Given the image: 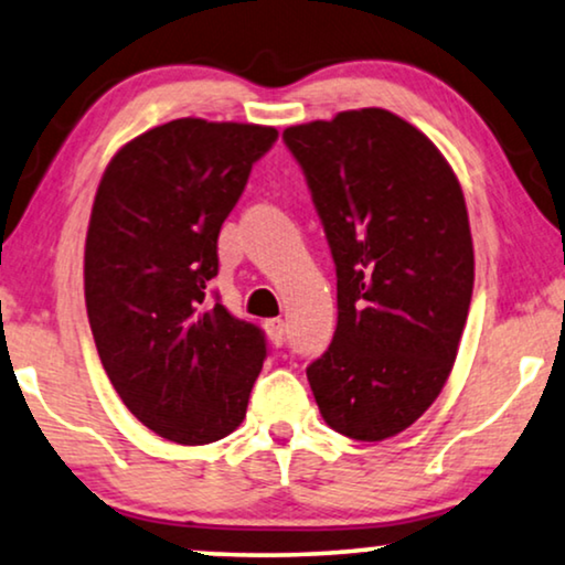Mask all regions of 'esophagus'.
Segmentation results:
<instances>
[{
	"label": "esophagus",
	"instance_id": "1",
	"mask_svg": "<svg viewBox=\"0 0 565 565\" xmlns=\"http://www.w3.org/2000/svg\"><path fill=\"white\" fill-rule=\"evenodd\" d=\"M265 329H267L269 342H273L275 347H280V344L285 342V334H288V323H285L282 319H269V321H265Z\"/></svg>",
	"mask_w": 565,
	"mask_h": 565
}]
</instances>
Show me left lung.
<instances>
[{
    "instance_id": "8db88e82",
    "label": "left lung",
    "mask_w": 565,
    "mask_h": 565,
    "mask_svg": "<svg viewBox=\"0 0 565 565\" xmlns=\"http://www.w3.org/2000/svg\"><path fill=\"white\" fill-rule=\"evenodd\" d=\"M337 267V331L306 367L323 422L381 443L450 377L473 296L460 182L422 130L381 107L285 128Z\"/></svg>"
}]
</instances>
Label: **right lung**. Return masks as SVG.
I'll return each instance as SVG.
<instances>
[{
    "mask_svg": "<svg viewBox=\"0 0 565 565\" xmlns=\"http://www.w3.org/2000/svg\"><path fill=\"white\" fill-rule=\"evenodd\" d=\"M277 130L180 118L115 153L84 246V300L113 388L177 445H207L246 416L265 331L236 319L207 282L218 234Z\"/></svg>",
    "mask_w": 565,
    "mask_h": 565,
    "instance_id": "obj_1",
    "label": "right lung"
}]
</instances>
